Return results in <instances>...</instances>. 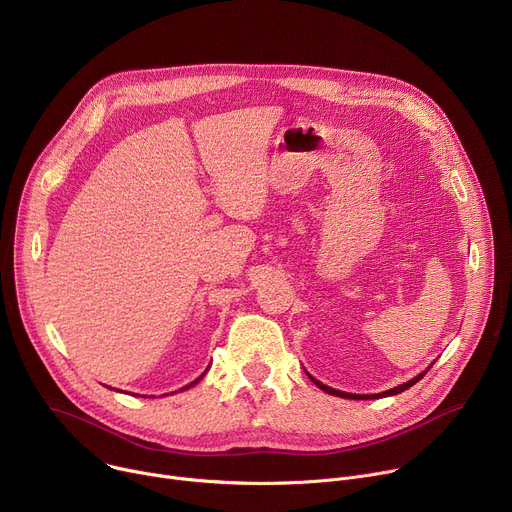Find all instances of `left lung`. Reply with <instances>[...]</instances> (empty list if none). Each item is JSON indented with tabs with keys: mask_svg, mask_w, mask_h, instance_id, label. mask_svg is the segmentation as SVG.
I'll return each mask as SVG.
<instances>
[{
	"mask_svg": "<svg viewBox=\"0 0 512 512\" xmlns=\"http://www.w3.org/2000/svg\"><path fill=\"white\" fill-rule=\"evenodd\" d=\"M427 371H423L421 375H417L415 379H411V381H407V383H403V385H399V387H395V389H389V391H385V393H379V395H352V393H342V391H336V389H332V387H326V385H322L320 381H316L312 375H308L322 391H326L328 395H336V397H344V399H375V397H389V395H397V393H403V391H407L409 387H413L417 381H421L423 379V375H425Z\"/></svg>",
	"mask_w": 512,
	"mask_h": 512,
	"instance_id": "1",
	"label": "left lung"
}]
</instances>
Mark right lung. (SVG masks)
I'll list each match as a JSON object with an SVG mask.
<instances>
[{
    "label": "right lung",
    "instance_id": "right-lung-1",
    "mask_svg": "<svg viewBox=\"0 0 512 512\" xmlns=\"http://www.w3.org/2000/svg\"><path fill=\"white\" fill-rule=\"evenodd\" d=\"M202 377H204V373H202V375H200V377H198V379H196V381H192V383H190V385H186V387H182V389H180V391H186V389H190V387H194V385H196V383H200V379H202Z\"/></svg>",
    "mask_w": 512,
    "mask_h": 512
}]
</instances>
